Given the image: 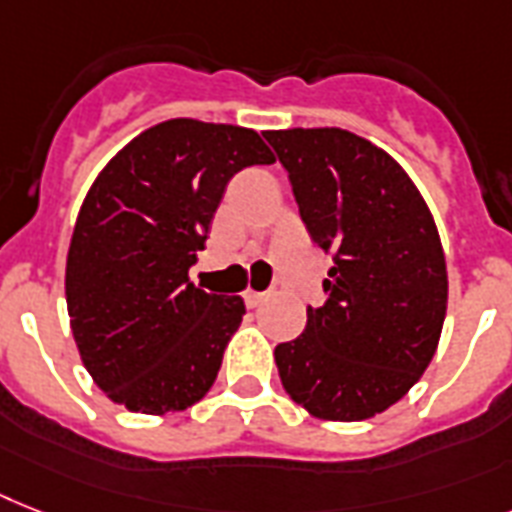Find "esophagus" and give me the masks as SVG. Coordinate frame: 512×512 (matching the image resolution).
I'll return each mask as SVG.
<instances>
[{
	"label": "esophagus",
	"mask_w": 512,
	"mask_h": 512,
	"mask_svg": "<svg viewBox=\"0 0 512 512\" xmlns=\"http://www.w3.org/2000/svg\"><path fill=\"white\" fill-rule=\"evenodd\" d=\"M265 299H268V292H252V289L244 292V302H247V307H257L260 302H265Z\"/></svg>",
	"instance_id": "1"
}]
</instances>
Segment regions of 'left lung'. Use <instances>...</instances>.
Segmentation results:
<instances>
[{
    "label": "left lung",
    "mask_w": 512,
    "mask_h": 512,
    "mask_svg": "<svg viewBox=\"0 0 512 512\" xmlns=\"http://www.w3.org/2000/svg\"><path fill=\"white\" fill-rule=\"evenodd\" d=\"M299 218L331 257L326 302L276 347L281 384L307 413L365 421L429 368L447 313V265L429 207L405 170L342 128L265 131Z\"/></svg>",
    "instance_id": "left-lung-1"
}]
</instances>
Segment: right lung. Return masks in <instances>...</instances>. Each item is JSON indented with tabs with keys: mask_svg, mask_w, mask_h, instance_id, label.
Segmentation results:
<instances>
[{
	"mask_svg": "<svg viewBox=\"0 0 512 512\" xmlns=\"http://www.w3.org/2000/svg\"><path fill=\"white\" fill-rule=\"evenodd\" d=\"M257 131L176 118L107 162L83 199L65 268L86 371L131 413H178L210 392L244 299L189 281L228 181L270 165Z\"/></svg>",
	"mask_w": 512,
	"mask_h": 512,
	"instance_id": "add662e5",
	"label": "right lung"
}]
</instances>
